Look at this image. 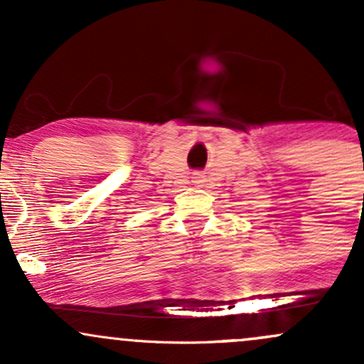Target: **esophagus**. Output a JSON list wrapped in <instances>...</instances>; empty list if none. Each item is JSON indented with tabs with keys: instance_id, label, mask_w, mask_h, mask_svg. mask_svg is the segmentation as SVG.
<instances>
[{
	"instance_id": "1",
	"label": "esophagus",
	"mask_w": 364,
	"mask_h": 364,
	"mask_svg": "<svg viewBox=\"0 0 364 364\" xmlns=\"http://www.w3.org/2000/svg\"><path fill=\"white\" fill-rule=\"evenodd\" d=\"M203 181H205V179H203L202 174H195V176H193V183L196 186H202Z\"/></svg>"
}]
</instances>
